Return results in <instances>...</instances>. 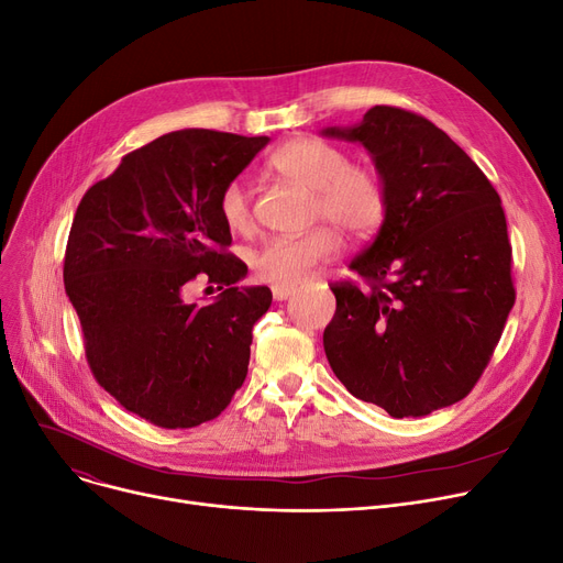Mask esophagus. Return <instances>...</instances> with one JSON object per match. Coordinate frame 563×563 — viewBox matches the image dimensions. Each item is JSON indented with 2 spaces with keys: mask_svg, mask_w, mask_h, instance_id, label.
<instances>
[{
  "mask_svg": "<svg viewBox=\"0 0 563 563\" xmlns=\"http://www.w3.org/2000/svg\"><path fill=\"white\" fill-rule=\"evenodd\" d=\"M292 292H296V288H288V286H275L273 288V298L277 300V302H284V300H288Z\"/></svg>",
  "mask_w": 563,
  "mask_h": 563,
  "instance_id": "34e87169",
  "label": "esophagus"
}]
</instances>
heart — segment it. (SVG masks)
Here are the masks:
<instances>
[{"instance_id":"b5f03b06","label":"heart","mask_w":563,"mask_h":563,"mask_svg":"<svg viewBox=\"0 0 563 563\" xmlns=\"http://www.w3.org/2000/svg\"><path fill=\"white\" fill-rule=\"evenodd\" d=\"M267 165L284 180L313 195V216L318 220H328L351 238H368L385 220L387 192L380 174L351 165L345 151L330 142L316 137L288 140L271 155ZM218 208L227 229H250L252 201L240 180L224 187ZM339 247V235L328 227L302 235H277L254 252L252 271L265 284L292 288L309 279L320 263L334 258Z\"/></svg>"}]
</instances>
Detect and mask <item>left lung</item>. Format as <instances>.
Instances as JSON below:
<instances>
[{
  "instance_id": "obj_1",
  "label": "left lung",
  "mask_w": 563,
  "mask_h": 563,
  "mask_svg": "<svg viewBox=\"0 0 563 563\" xmlns=\"http://www.w3.org/2000/svg\"><path fill=\"white\" fill-rule=\"evenodd\" d=\"M320 135L362 144L387 192L376 238L347 265L368 288L332 286L323 345L334 376L396 419L459 404L516 302L499 195L444 130L398 107Z\"/></svg>"
}]
</instances>
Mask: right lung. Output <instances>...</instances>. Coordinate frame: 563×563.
<instances>
[{
  "label": "right lung",
  "instance_id": "obj_1",
  "mask_svg": "<svg viewBox=\"0 0 563 563\" xmlns=\"http://www.w3.org/2000/svg\"><path fill=\"white\" fill-rule=\"evenodd\" d=\"M271 137L185 128L128 153L89 187L68 235L64 284L96 380L163 428L216 419L245 383L252 328L273 302L235 286L247 265L227 254L220 195ZM206 272L224 287L206 308L181 300Z\"/></svg>",
  "mask_w": 563,
  "mask_h": 563
}]
</instances>
